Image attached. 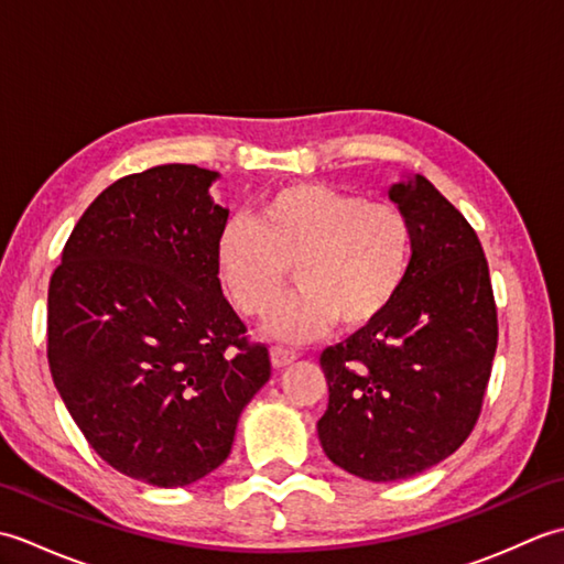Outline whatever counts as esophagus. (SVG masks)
I'll use <instances>...</instances> for the list:
<instances>
[{
  "mask_svg": "<svg viewBox=\"0 0 564 564\" xmlns=\"http://www.w3.org/2000/svg\"><path fill=\"white\" fill-rule=\"evenodd\" d=\"M295 358H297V354L291 351V349H285V346H271V364H273V368L291 366Z\"/></svg>",
  "mask_w": 564,
  "mask_h": 564,
  "instance_id": "1",
  "label": "esophagus"
}]
</instances>
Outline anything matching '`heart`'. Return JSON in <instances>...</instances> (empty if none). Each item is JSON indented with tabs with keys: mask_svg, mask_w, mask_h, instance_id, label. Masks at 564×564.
Here are the masks:
<instances>
[{
	"mask_svg": "<svg viewBox=\"0 0 564 564\" xmlns=\"http://www.w3.org/2000/svg\"><path fill=\"white\" fill-rule=\"evenodd\" d=\"M215 257L227 293L247 317L271 313L293 269L301 291L275 307L269 332L305 341L334 319L341 329H361L388 313L410 279L414 230L394 203L295 184L263 198L254 223H227Z\"/></svg>",
	"mask_w": 564,
	"mask_h": 564,
	"instance_id": "1",
	"label": "heart"
}]
</instances>
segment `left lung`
Returning a JSON list of instances; mask_svg holds the SVG:
<instances>
[{
	"label": "left lung",
	"mask_w": 564,
	"mask_h": 564,
	"mask_svg": "<svg viewBox=\"0 0 564 564\" xmlns=\"http://www.w3.org/2000/svg\"><path fill=\"white\" fill-rule=\"evenodd\" d=\"M390 198L414 230L410 279L386 315L319 356L329 386L319 443L370 482L406 480L463 446L499 337L485 251L463 213L422 174Z\"/></svg>",
	"instance_id": "obj_1"
}]
</instances>
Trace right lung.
I'll return each instance as SVG.
<instances>
[{
	"label": "right lung",
	"mask_w": 564,
	"mask_h": 564,
	"mask_svg": "<svg viewBox=\"0 0 564 564\" xmlns=\"http://www.w3.org/2000/svg\"><path fill=\"white\" fill-rule=\"evenodd\" d=\"M218 172L118 178L72 230L47 289V364L84 438L133 480L184 487L230 455L271 376L218 279Z\"/></svg>",
	"instance_id": "1"
}]
</instances>
